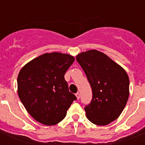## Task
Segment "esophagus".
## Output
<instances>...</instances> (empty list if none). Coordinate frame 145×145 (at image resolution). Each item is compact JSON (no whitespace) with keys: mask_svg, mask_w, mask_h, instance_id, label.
<instances>
[{"mask_svg":"<svg viewBox=\"0 0 145 145\" xmlns=\"http://www.w3.org/2000/svg\"><path fill=\"white\" fill-rule=\"evenodd\" d=\"M75 96H76V97H77V99H80V93H79L78 92L75 93Z\"/></svg>","mask_w":145,"mask_h":145,"instance_id":"obj_1","label":"esophagus"}]
</instances>
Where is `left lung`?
Masks as SVG:
<instances>
[{
  "instance_id": "obj_1",
  "label": "left lung",
  "mask_w": 145,
  "mask_h": 145,
  "mask_svg": "<svg viewBox=\"0 0 145 145\" xmlns=\"http://www.w3.org/2000/svg\"><path fill=\"white\" fill-rule=\"evenodd\" d=\"M92 89V99L84 108L87 118L98 125L116 120L129 96V78L123 67L97 50L76 56Z\"/></svg>"
}]
</instances>
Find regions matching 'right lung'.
Returning a JSON list of instances; mask_svg holds the SVG:
<instances>
[{"instance_id":"obj_1","label":"right lung","mask_w":145,"mask_h":145,"mask_svg":"<svg viewBox=\"0 0 145 145\" xmlns=\"http://www.w3.org/2000/svg\"><path fill=\"white\" fill-rule=\"evenodd\" d=\"M75 58L53 52L40 55L23 67L17 78L18 95L35 120L56 125L66 116L76 97L69 91L65 74Z\"/></svg>"}]
</instances>
